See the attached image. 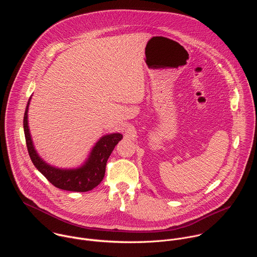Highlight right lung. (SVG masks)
Masks as SVG:
<instances>
[{
    "label": "right lung",
    "mask_w": 257,
    "mask_h": 257,
    "mask_svg": "<svg viewBox=\"0 0 257 257\" xmlns=\"http://www.w3.org/2000/svg\"><path fill=\"white\" fill-rule=\"evenodd\" d=\"M28 99L24 118L23 128L29 157L35 166L51 183L59 189L75 192H86L95 188L102 181L108 157L111 156L115 146L123 138L120 133H112L102 136L92 148L85 163L76 169H59L47 164L36 153L30 136L28 127Z\"/></svg>",
    "instance_id": "add662e5"
}]
</instances>
